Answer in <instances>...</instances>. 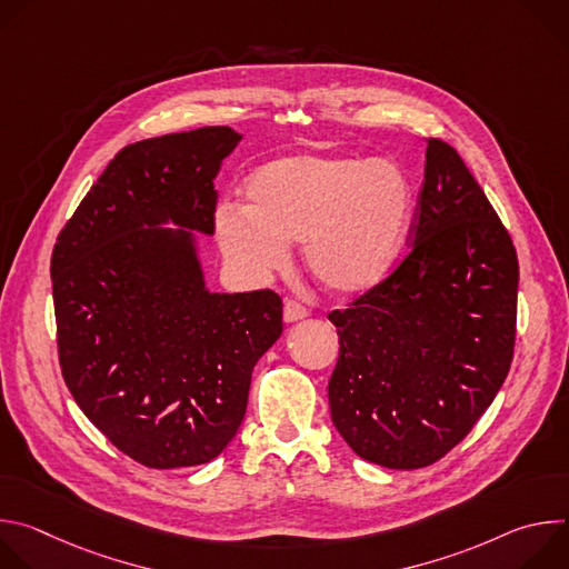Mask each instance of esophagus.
I'll use <instances>...</instances> for the list:
<instances>
[{"label": "esophagus", "mask_w": 569, "mask_h": 569, "mask_svg": "<svg viewBox=\"0 0 569 569\" xmlns=\"http://www.w3.org/2000/svg\"><path fill=\"white\" fill-rule=\"evenodd\" d=\"M303 317H308V310H306L299 301L286 299V303H283V319H286L288 323H292V321H299V319H303Z\"/></svg>", "instance_id": "esophagus-1"}]
</instances>
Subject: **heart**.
Listing matches in <instances>:
<instances>
[{
  "label": "heart",
  "mask_w": 569,
  "mask_h": 569,
  "mask_svg": "<svg viewBox=\"0 0 569 569\" xmlns=\"http://www.w3.org/2000/svg\"><path fill=\"white\" fill-rule=\"evenodd\" d=\"M248 204L224 202L216 233L224 257L254 279L288 261L303 240L312 277L340 295L378 286L408 236L415 187L391 159L301 152L268 161L246 184Z\"/></svg>",
  "instance_id": "heart-1"
}]
</instances>
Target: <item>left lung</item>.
<instances>
[{
    "label": "left lung",
    "mask_w": 569,
    "mask_h": 569,
    "mask_svg": "<svg viewBox=\"0 0 569 569\" xmlns=\"http://www.w3.org/2000/svg\"><path fill=\"white\" fill-rule=\"evenodd\" d=\"M426 143L408 257L329 315L340 336L333 426L358 457L396 470L439 461L472 430L516 342L513 240L459 152Z\"/></svg>",
    "instance_id": "1"
}]
</instances>
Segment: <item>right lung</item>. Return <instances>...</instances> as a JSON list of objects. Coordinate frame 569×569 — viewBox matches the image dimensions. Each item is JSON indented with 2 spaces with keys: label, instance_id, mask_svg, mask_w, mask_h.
Instances as JSON below:
<instances>
[{
  "label": "right lung",
  "instance_id": "obj_1",
  "mask_svg": "<svg viewBox=\"0 0 569 569\" xmlns=\"http://www.w3.org/2000/svg\"><path fill=\"white\" fill-rule=\"evenodd\" d=\"M240 139L216 126L126 146L51 254L62 378L148 468L216 459L246 417L254 365L283 333L277 292H211L198 257L193 231L213 233V180Z\"/></svg>",
  "mask_w": 569,
  "mask_h": 569
}]
</instances>
